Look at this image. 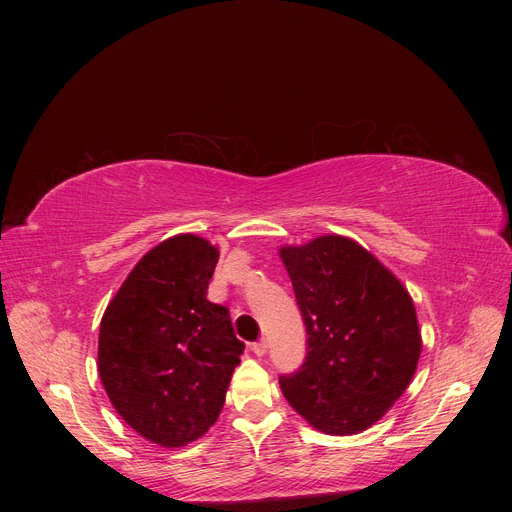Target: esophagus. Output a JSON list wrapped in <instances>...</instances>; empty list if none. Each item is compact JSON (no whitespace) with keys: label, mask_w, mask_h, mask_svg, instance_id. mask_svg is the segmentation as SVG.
Masks as SVG:
<instances>
[{"label":"esophagus","mask_w":512,"mask_h":512,"mask_svg":"<svg viewBox=\"0 0 512 512\" xmlns=\"http://www.w3.org/2000/svg\"><path fill=\"white\" fill-rule=\"evenodd\" d=\"M267 348H269L267 339H258V342L252 344V352H254L256 356H265V354H267Z\"/></svg>","instance_id":"34e87169"}]
</instances>
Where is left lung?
<instances>
[{"label": "left lung", "mask_w": 512, "mask_h": 512, "mask_svg": "<svg viewBox=\"0 0 512 512\" xmlns=\"http://www.w3.org/2000/svg\"><path fill=\"white\" fill-rule=\"evenodd\" d=\"M307 354L280 378L288 404L331 436L371 427L408 389L421 331L408 290L356 241L327 235L282 247Z\"/></svg>", "instance_id": "8db88e82"}]
</instances>
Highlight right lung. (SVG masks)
<instances>
[{"label": "right lung", "mask_w": 512, "mask_h": 512, "mask_svg": "<svg viewBox=\"0 0 512 512\" xmlns=\"http://www.w3.org/2000/svg\"><path fill=\"white\" fill-rule=\"evenodd\" d=\"M220 252L196 235L149 250L100 322L98 371L134 431L160 446L198 440L218 421L245 344L207 299Z\"/></svg>", "instance_id": "obj_1"}]
</instances>
